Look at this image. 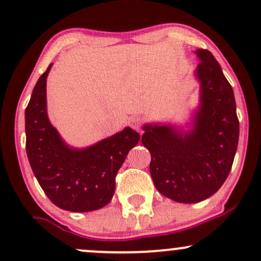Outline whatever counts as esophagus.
<instances>
[{
  "label": "esophagus",
  "instance_id": "34e87169",
  "mask_svg": "<svg viewBox=\"0 0 261 261\" xmlns=\"http://www.w3.org/2000/svg\"><path fill=\"white\" fill-rule=\"evenodd\" d=\"M128 125H130V126L133 128H135V130L140 131L141 126H142V119L137 118V116H135V118H131L130 120H128Z\"/></svg>",
  "mask_w": 261,
  "mask_h": 261
}]
</instances>
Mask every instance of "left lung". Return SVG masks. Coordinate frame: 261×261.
I'll list each match as a JSON object with an SVG mask.
<instances>
[{
  "label": "left lung",
  "mask_w": 261,
  "mask_h": 261,
  "mask_svg": "<svg viewBox=\"0 0 261 261\" xmlns=\"http://www.w3.org/2000/svg\"><path fill=\"white\" fill-rule=\"evenodd\" d=\"M200 104L188 130L146 124L141 142L151 153L149 173L162 195L196 203L214 195L232 168L239 137L232 86L208 50L197 49Z\"/></svg>",
  "instance_id": "1"
}]
</instances>
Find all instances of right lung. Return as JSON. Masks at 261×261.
<instances>
[{
  "label": "right lung",
  "instance_id": "right-lung-1",
  "mask_svg": "<svg viewBox=\"0 0 261 261\" xmlns=\"http://www.w3.org/2000/svg\"><path fill=\"white\" fill-rule=\"evenodd\" d=\"M41 74L25 109V149L35 178L53 203L71 212H89L110 202L115 176L140 135L131 127L86 148L70 147L47 116L46 79Z\"/></svg>",
  "mask_w": 261,
  "mask_h": 261
}]
</instances>
